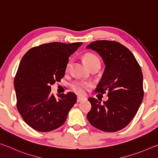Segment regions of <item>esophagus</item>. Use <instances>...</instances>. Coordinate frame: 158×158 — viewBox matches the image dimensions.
<instances>
[{
    "mask_svg": "<svg viewBox=\"0 0 158 158\" xmlns=\"http://www.w3.org/2000/svg\"><path fill=\"white\" fill-rule=\"evenodd\" d=\"M85 100V98H84V97H80V96H78V97H77V102H82V101H84V100Z\"/></svg>",
    "mask_w": 158,
    "mask_h": 158,
    "instance_id": "1",
    "label": "esophagus"
}]
</instances>
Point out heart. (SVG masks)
I'll list each match as a JSON object with an SVG mask.
<instances>
[{
	"instance_id": "obj_1",
	"label": "heart",
	"mask_w": 158,
	"mask_h": 158,
	"mask_svg": "<svg viewBox=\"0 0 158 158\" xmlns=\"http://www.w3.org/2000/svg\"><path fill=\"white\" fill-rule=\"evenodd\" d=\"M84 61L85 65H86L88 67L90 66V65H92V64H94L96 63H100V59H99L97 56L91 53H86V54L84 56ZM72 63H73V60L69 59L68 60V63H67L66 68H65L67 72L69 71V69H70ZM70 86H71V89H73L74 92H75L79 95H83L85 93V90L90 89V88H91L92 84H90V83L86 82V81H75L72 83L70 84Z\"/></svg>"
}]
</instances>
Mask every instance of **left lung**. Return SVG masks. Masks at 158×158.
<instances>
[{
    "instance_id": "8db88e82",
    "label": "left lung",
    "mask_w": 158,
    "mask_h": 158,
    "mask_svg": "<svg viewBox=\"0 0 158 158\" xmlns=\"http://www.w3.org/2000/svg\"><path fill=\"white\" fill-rule=\"evenodd\" d=\"M97 52L106 68L95 91L105 94L108 100L100 103L90 98L91 109L87 118L93 127L104 132L121 130L135 116L143 98V74L135 56L119 42H93L86 47Z\"/></svg>"
}]
</instances>
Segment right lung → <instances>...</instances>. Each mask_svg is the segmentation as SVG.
<instances>
[{
	"label": "right lung",
	"instance_id": "add662e5",
	"mask_svg": "<svg viewBox=\"0 0 158 158\" xmlns=\"http://www.w3.org/2000/svg\"><path fill=\"white\" fill-rule=\"evenodd\" d=\"M82 42H51L29 49L21 58L15 77L17 107L29 126L42 132H50L65 122L77 102L74 93H51V85L65 75L70 55Z\"/></svg>",
	"mask_w": 158,
	"mask_h": 158
}]
</instances>
